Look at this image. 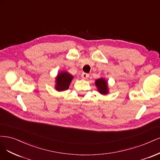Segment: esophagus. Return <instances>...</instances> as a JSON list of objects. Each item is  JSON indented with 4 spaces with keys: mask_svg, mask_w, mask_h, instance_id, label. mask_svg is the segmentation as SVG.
I'll list each match as a JSON object with an SVG mask.
<instances>
[{
    "mask_svg": "<svg viewBox=\"0 0 160 160\" xmlns=\"http://www.w3.org/2000/svg\"><path fill=\"white\" fill-rule=\"evenodd\" d=\"M81 76H82V78H83V79H87L89 77V74H87V73H82V74H81Z\"/></svg>",
    "mask_w": 160,
    "mask_h": 160,
    "instance_id": "esophagus-1",
    "label": "esophagus"
}]
</instances>
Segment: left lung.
I'll return each instance as SVG.
<instances>
[{
	"mask_svg": "<svg viewBox=\"0 0 160 160\" xmlns=\"http://www.w3.org/2000/svg\"><path fill=\"white\" fill-rule=\"evenodd\" d=\"M95 84L98 91L101 94H107L108 93V88L107 81L104 78H100L96 80Z\"/></svg>",
	"mask_w": 160,
	"mask_h": 160,
	"instance_id": "left-lung-1",
	"label": "left lung"
}]
</instances>
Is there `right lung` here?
<instances>
[{"label":"right lung","mask_w":160,"mask_h":160,"mask_svg":"<svg viewBox=\"0 0 160 160\" xmlns=\"http://www.w3.org/2000/svg\"><path fill=\"white\" fill-rule=\"evenodd\" d=\"M73 78V76L67 72H61L56 78V90L60 92L68 90Z\"/></svg>","instance_id":"add662e5"}]
</instances>
